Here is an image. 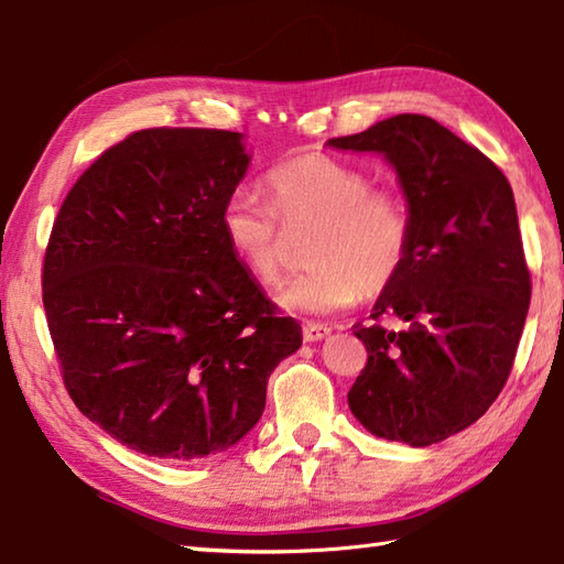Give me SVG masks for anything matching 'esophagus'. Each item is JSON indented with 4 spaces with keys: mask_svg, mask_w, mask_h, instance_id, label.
<instances>
[{
    "mask_svg": "<svg viewBox=\"0 0 564 564\" xmlns=\"http://www.w3.org/2000/svg\"><path fill=\"white\" fill-rule=\"evenodd\" d=\"M327 335H330V327H327V325H315V323L303 325V337H305V343L323 340V337H327Z\"/></svg>",
    "mask_w": 564,
    "mask_h": 564,
    "instance_id": "obj_1",
    "label": "esophagus"
}]
</instances>
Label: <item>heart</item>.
Wrapping results in <instances>:
<instances>
[{"mask_svg":"<svg viewBox=\"0 0 564 564\" xmlns=\"http://www.w3.org/2000/svg\"><path fill=\"white\" fill-rule=\"evenodd\" d=\"M265 204L251 192H231L219 227L229 251L256 279L273 283L283 269V231L313 224L305 249L311 271L285 281L283 308L327 315L394 283L412 249V214L394 189L372 187L365 170L325 152L279 162L263 180Z\"/></svg>","mask_w":564,"mask_h":564,"instance_id":"heart-1","label":"heart"}]
</instances>
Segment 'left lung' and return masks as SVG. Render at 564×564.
Returning a JSON list of instances; mask_svg holds the SVG:
<instances>
[{"label": "left lung", "instance_id": "8db88e82", "mask_svg": "<svg viewBox=\"0 0 564 564\" xmlns=\"http://www.w3.org/2000/svg\"><path fill=\"white\" fill-rule=\"evenodd\" d=\"M330 148L382 152L412 214V249L355 325L367 365L347 404L375 436L429 446L488 412L513 370L530 271L510 182L434 118L402 112ZM382 314L405 325L387 332Z\"/></svg>", "mask_w": 564, "mask_h": 564}]
</instances>
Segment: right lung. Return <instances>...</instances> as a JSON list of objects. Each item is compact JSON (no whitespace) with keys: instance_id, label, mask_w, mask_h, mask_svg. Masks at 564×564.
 I'll list each match as a JSON object with an SVG mask.
<instances>
[{"instance_id":"right-lung-1","label":"right lung","mask_w":564,"mask_h":564,"mask_svg":"<svg viewBox=\"0 0 564 564\" xmlns=\"http://www.w3.org/2000/svg\"><path fill=\"white\" fill-rule=\"evenodd\" d=\"M247 167L239 132L138 130L76 180L51 229L41 299L61 377L90 422L140 454L227 452L301 347V325L219 227Z\"/></svg>"}]
</instances>
